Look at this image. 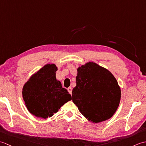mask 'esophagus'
I'll use <instances>...</instances> for the list:
<instances>
[{
	"label": "esophagus",
	"mask_w": 146,
	"mask_h": 146,
	"mask_svg": "<svg viewBox=\"0 0 146 146\" xmlns=\"http://www.w3.org/2000/svg\"><path fill=\"white\" fill-rule=\"evenodd\" d=\"M68 92L70 93V94L71 95V94H72V88H71V87H69L68 88Z\"/></svg>",
	"instance_id": "1"
}]
</instances>
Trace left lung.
I'll return each instance as SVG.
<instances>
[{"mask_svg":"<svg viewBox=\"0 0 146 146\" xmlns=\"http://www.w3.org/2000/svg\"><path fill=\"white\" fill-rule=\"evenodd\" d=\"M72 100L80 112L92 123L108 120L119 107L121 89L110 71L93 61L77 68Z\"/></svg>","mask_w":146,"mask_h":146,"instance_id":"obj_1","label":"left lung"}]
</instances>
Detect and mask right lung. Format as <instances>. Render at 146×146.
<instances>
[{"mask_svg": "<svg viewBox=\"0 0 146 146\" xmlns=\"http://www.w3.org/2000/svg\"><path fill=\"white\" fill-rule=\"evenodd\" d=\"M57 70L54 64H46L24 85L23 100L27 109L34 116L44 119L51 117L71 100V95L56 79Z\"/></svg>", "mask_w": 146, "mask_h": 146, "instance_id": "right-lung-1", "label": "right lung"}]
</instances>
